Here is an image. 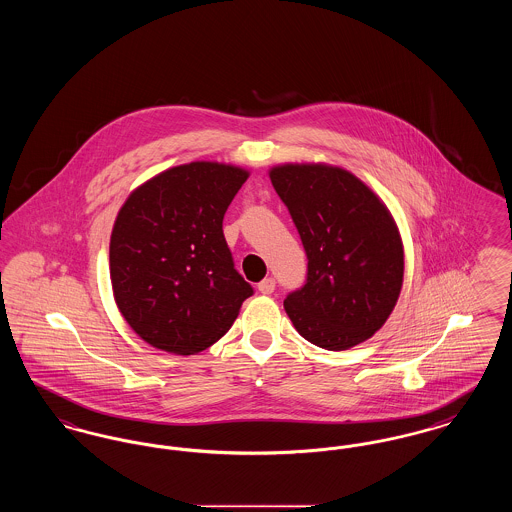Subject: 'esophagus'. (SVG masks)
<instances>
[{
    "label": "esophagus",
    "mask_w": 512,
    "mask_h": 512,
    "mask_svg": "<svg viewBox=\"0 0 512 512\" xmlns=\"http://www.w3.org/2000/svg\"><path fill=\"white\" fill-rule=\"evenodd\" d=\"M257 288H259V292L263 293V295H270V293L274 292V288H276V282H274V278H265Z\"/></svg>",
    "instance_id": "34e87169"
}]
</instances>
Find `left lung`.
<instances>
[{"label": "left lung", "mask_w": 512, "mask_h": 512, "mask_svg": "<svg viewBox=\"0 0 512 512\" xmlns=\"http://www.w3.org/2000/svg\"><path fill=\"white\" fill-rule=\"evenodd\" d=\"M268 176L309 259L305 286L284 299L295 330L328 351L372 338L403 286V242L390 209L340 167L286 163Z\"/></svg>", "instance_id": "8db88e82"}]
</instances>
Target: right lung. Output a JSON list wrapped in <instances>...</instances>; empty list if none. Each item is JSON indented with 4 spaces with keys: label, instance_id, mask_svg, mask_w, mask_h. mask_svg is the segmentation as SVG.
Returning a JSON list of instances; mask_svg holds the SVG:
<instances>
[{
    "label": "right lung",
    "instance_id": "right-lung-1",
    "mask_svg": "<svg viewBox=\"0 0 512 512\" xmlns=\"http://www.w3.org/2000/svg\"><path fill=\"white\" fill-rule=\"evenodd\" d=\"M249 172L194 161L126 197L109 244L113 295L155 349L194 355L220 340L253 293L234 268L222 219Z\"/></svg>",
    "mask_w": 512,
    "mask_h": 512
}]
</instances>
